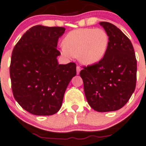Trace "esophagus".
<instances>
[{
  "mask_svg": "<svg viewBox=\"0 0 146 146\" xmlns=\"http://www.w3.org/2000/svg\"><path fill=\"white\" fill-rule=\"evenodd\" d=\"M81 68L79 66H77L76 67V72H77V74H79L80 71H81Z\"/></svg>",
  "mask_w": 146,
  "mask_h": 146,
  "instance_id": "esophagus-1",
  "label": "esophagus"
}]
</instances>
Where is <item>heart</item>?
<instances>
[{"mask_svg":"<svg viewBox=\"0 0 146 146\" xmlns=\"http://www.w3.org/2000/svg\"><path fill=\"white\" fill-rule=\"evenodd\" d=\"M61 53L66 58L78 57L82 64L100 62L108 50L110 38L102 29L82 28L68 32L62 40Z\"/></svg>","mask_w":146,"mask_h":146,"instance_id":"1","label":"heart"}]
</instances>
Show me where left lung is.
I'll use <instances>...</instances> for the list:
<instances>
[{"mask_svg":"<svg viewBox=\"0 0 146 146\" xmlns=\"http://www.w3.org/2000/svg\"><path fill=\"white\" fill-rule=\"evenodd\" d=\"M110 38L103 59L83 67L80 76L88 104L99 112L119 110L135 89L137 60L129 38L111 23H99Z\"/></svg>","mask_w":146,"mask_h":146,"instance_id":"1","label":"left lung"}]
</instances>
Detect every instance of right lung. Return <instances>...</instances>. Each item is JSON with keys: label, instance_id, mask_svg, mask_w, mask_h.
Listing matches in <instances>:
<instances>
[{"label": "right lung", "instance_id": "right-lung-1", "mask_svg": "<svg viewBox=\"0 0 146 146\" xmlns=\"http://www.w3.org/2000/svg\"><path fill=\"white\" fill-rule=\"evenodd\" d=\"M64 27L36 25L16 43L11 54L10 77L13 96L24 110L35 115H52L62 106L76 65L58 64V39Z\"/></svg>", "mask_w": 146, "mask_h": 146}]
</instances>
